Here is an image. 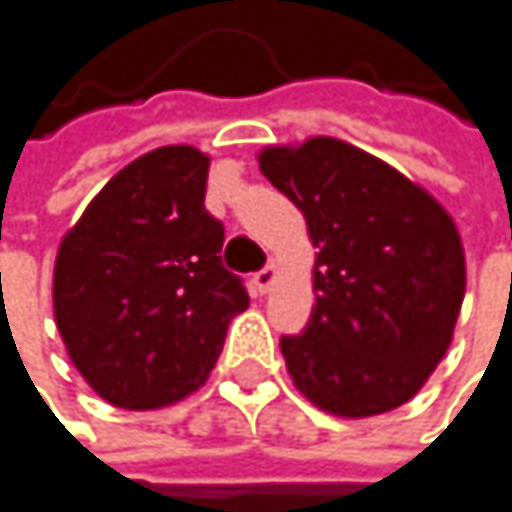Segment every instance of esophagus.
I'll use <instances>...</instances> for the list:
<instances>
[{
	"label": "esophagus",
	"mask_w": 512,
	"mask_h": 512,
	"mask_svg": "<svg viewBox=\"0 0 512 512\" xmlns=\"http://www.w3.org/2000/svg\"><path fill=\"white\" fill-rule=\"evenodd\" d=\"M276 279H279V273H276V267H273V264L254 273V285H258V291H261V294H267V291L276 285Z\"/></svg>",
	"instance_id": "obj_1"
}]
</instances>
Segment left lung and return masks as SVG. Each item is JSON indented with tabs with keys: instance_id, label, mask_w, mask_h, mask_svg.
Returning a JSON list of instances; mask_svg holds the SVG:
<instances>
[{
	"instance_id": "8db88e82",
	"label": "left lung",
	"mask_w": 512,
	"mask_h": 512,
	"mask_svg": "<svg viewBox=\"0 0 512 512\" xmlns=\"http://www.w3.org/2000/svg\"><path fill=\"white\" fill-rule=\"evenodd\" d=\"M258 163L318 248L309 324L282 337L294 385L340 419L397 410L452 343L467 282L455 221L394 166L331 136L270 145Z\"/></svg>"
}]
</instances>
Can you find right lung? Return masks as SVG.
Listing matches in <instances>:
<instances>
[{"mask_svg":"<svg viewBox=\"0 0 512 512\" xmlns=\"http://www.w3.org/2000/svg\"><path fill=\"white\" fill-rule=\"evenodd\" d=\"M209 154L163 145L124 166L63 236L54 318L87 385L124 410L194 394L248 306L203 206Z\"/></svg>","mask_w":512,"mask_h":512,"instance_id":"1","label":"right lung"}]
</instances>
